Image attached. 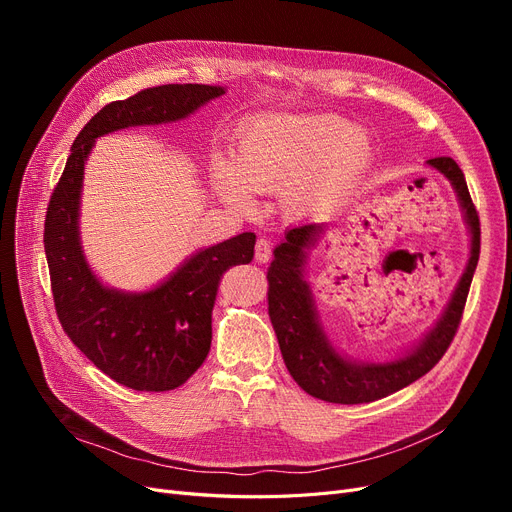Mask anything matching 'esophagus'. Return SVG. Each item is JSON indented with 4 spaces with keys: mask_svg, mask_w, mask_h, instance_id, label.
I'll return each mask as SVG.
<instances>
[{
    "mask_svg": "<svg viewBox=\"0 0 512 512\" xmlns=\"http://www.w3.org/2000/svg\"><path fill=\"white\" fill-rule=\"evenodd\" d=\"M270 257H272V245H270V240H267V238H257L255 259H257L259 263H267V261H270Z\"/></svg>",
    "mask_w": 512,
    "mask_h": 512,
    "instance_id": "34e87169",
    "label": "esophagus"
}]
</instances>
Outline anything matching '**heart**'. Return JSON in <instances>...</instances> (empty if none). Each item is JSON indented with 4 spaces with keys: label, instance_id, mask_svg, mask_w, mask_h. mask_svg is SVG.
<instances>
[{
    "label": "heart",
    "instance_id": "heart-1",
    "mask_svg": "<svg viewBox=\"0 0 512 512\" xmlns=\"http://www.w3.org/2000/svg\"><path fill=\"white\" fill-rule=\"evenodd\" d=\"M371 161V145L344 118L328 114H274L253 120L236 143L234 159H218L215 182L236 203L251 191L286 188L284 201L305 211L338 197L359 182Z\"/></svg>",
    "mask_w": 512,
    "mask_h": 512
}]
</instances>
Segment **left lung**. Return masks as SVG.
Wrapping results in <instances>:
<instances>
[{
    "label": "left lung",
    "mask_w": 512,
    "mask_h": 512,
    "mask_svg": "<svg viewBox=\"0 0 512 512\" xmlns=\"http://www.w3.org/2000/svg\"><path fill=\"white\" fill-rule=\"evenodd\" d=\"M427 164L442 172L454 186L471 232V257L436 328L429 330L409 355L390 363H359L334 351L319 326L311 288L303 276L307 251L324 232V224L313 222L290 228L284 242L274 249V261L267 270V311L292 380L319 400L361 405L398 392L419 380L444 357L459 330L479 261V215L471 201L465 174L452 157H434L427 159Z\"/></svg>",
    "instance_id": "1"
}]
</instances>
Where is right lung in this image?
Wrapping results in <instances>:
<instances>
[{
    "mask_svg": "<svg viewBox=\"0 0 512 512\" xmlns=\"http://www.w3.org/2000/svg\"><path fill=\"white\" fill-rule=\"evenodd\" d=\"M224 93V87L209 85H161L107 103L78 132L47 205L43 245L60 324L97 369L132 390H174L203 365L220 280L232 265L253 259L255 234L242 232L195 253L147 292L107 288L80 249L78 205L85 161L95 139L107 132L182 120Z\"/></svg>",
    "mask_w": 512,
    "mask_h": 512,
    "instance_id": "obj_1",
    "label": "right lung"
}]
</instances>
